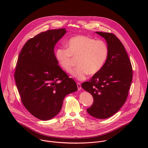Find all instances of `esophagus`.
I'll use <instances>...</instances> for the list:
<instances>
[{"label":"esophagus","mask_w":148,"mask_h":148,"mask_svg":"<svg viewBox=\"0 0 148 148\" xmlns=\"http://www.w3.org/2000/svg\"><path fill=\"white\" fill-rule=\"evenodd\" d=\"M77 88H78L79 90L82 89V86H81V84L80 83H77Z\"/></svg>","instance_id":"obj_1"}]
</instances>
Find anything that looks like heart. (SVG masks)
Masks as SVG:
<instances>
[{
    "mask_svg": "<svg viewBox=\"0 0 148 148\" xmlns=\"http://www.w3.org/2000/svg\"><path fill=\"white\" fill-rule=\"evenodd\" d=\"M67 48L58 47L55 57L61 67L69 72L73 65V58H76L77 65L71 71L72 76L79 80H84L87 75L97 73L106 62L108 48L106 42L83 35L69 38L66 43Z\"/></svg>",
    "mask_w": 148,
    "mask_h": 148,
    "instance_id": "heart-1",
    "label": "heart"
}]
</instances>
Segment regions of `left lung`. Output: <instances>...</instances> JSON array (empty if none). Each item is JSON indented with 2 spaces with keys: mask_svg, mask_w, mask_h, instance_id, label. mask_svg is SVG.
Listing matches in <instances>:
<instances>
[{
  "mask_svg": "<svg viewBox=\"0 0 148 148\" xmlns=\"http://www.w3.org/2000/svg\"><path fill=\"white\" fill-rule=\"evenodd\" d=\"M96 33L106 40L108 57L101 70L82 86L93 98L87 112L95 118L105 119L117 112L125 103L133 71L125 47L117 37L112 33Z\"/></svg>",
  "mask_w": 148,
  "mask_h": 148,
  "instance_id": "8db88e82",
  "label": "left lung"
}]
</instances>
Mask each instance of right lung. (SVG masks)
Listing matches in <instances>:
<instances>
[{"mask_svg": "<svg viewBox=\"0 0 148 148\" xmlns=\"http://www.w3.org/2000/svg\"><path fill=\"white\" fill-rule=\"evenodd\" d=\"M65 28L50 29L29 39L19 55L14 77L21 103L34 116L48 120L60 111L65 96L77 90L54 53Z\"/></svg>", "mask_w": 148, "mask_h": 148, "instance_id": "right-lung-1", "label": "right lung"}]
</instances>
